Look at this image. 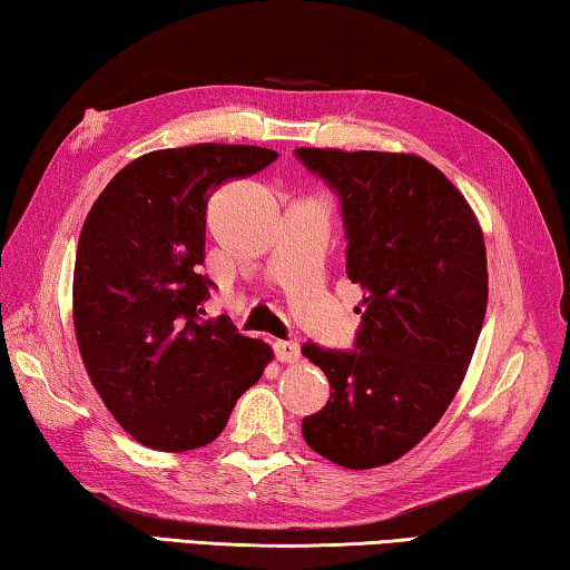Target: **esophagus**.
Masks as SVG:
<instances>
[{
    "instance_id": "1",
    "label": "esophagus",
    "mask_w": 570,
    "mask_h": 570,
    "mask_svg": "<svg viewBox=\"0 0 570 570\" xmlns=\"http://www.w3.org/2000/svg\"><path fill=\"white\" fill-rule=\"evenodd\" d=\"M273 347H275V355H277L279 363H297V361H301V345H297L295 341H275Z\"/></svg>"
}]
</instances>
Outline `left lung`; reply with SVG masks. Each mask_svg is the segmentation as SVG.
Segmentation results:
<instances>
[{"label":"left lung","mask_w":570,"mask_h":570,"mask_svg":"<svg viewBox=\"0 0 570 570\" xmlns=\"http://www.w3.org/2000/svg\"><path fill=\"white\" fill-rule=\"evenodd\" d=\"M341 197L347 277L363 287L355 351L303 345L331 401L305 443L351 471L397 461L461 387L488 305L483 229L441 169L417 155L295 149Z\"/></svg>","instance_id":"left-lung-1"}]
</instances>
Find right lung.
<instances>
[{
  "instance_id": "1",
  "label": "right lung",
  "mask_w": 570,
  "mask_h": 570,
  "mask_svg": "<svg viewBox=\"0 0 570 570\" xmlns=\"http://www.w3.org/2000/svg\"><path fill=\"white\" fill-rule=\"evenodd\" d=\"M277 153L203 142L137 157L99 193L75 259V335L89 381L137 443L195 451L273 361V347L205 321L207 199Z\"/></svg>"
}]
</instances>
